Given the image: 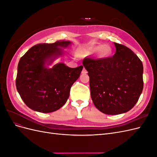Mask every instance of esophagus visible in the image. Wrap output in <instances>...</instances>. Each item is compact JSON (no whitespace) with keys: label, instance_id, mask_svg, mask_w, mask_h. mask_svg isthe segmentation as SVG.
Returning a JSON list of instances; mask_svg holds the SVG:
<instances>
[{"label":"esophagus","instance_id":"obj_1","mask_svg":"<svg viewBox=\"0 0 157 157\" xmlns=\"http://www.w3.org/2000/svg\"><path fill=\"white\" fill-rule=\"evenodd\" d=\"M88 72H87V71H86V69H85L84 67L83 68V69H82V73H84V74H86V73H87Z\"/></svg>","mask_w":157,"mask_h":157}]
</instances>
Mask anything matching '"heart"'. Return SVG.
I'll return each mask as SVG.
<instances>
[{
    "instance_id": "b5f03b06",
    "label": "heart",
    "mask_w": 157,
    "mask_h": 157,
    "mask_svg": "<svg viewBox=\"0 0 157 157\" xmlns=\"http://www.w3.org/2000/svg\"><path fill=\"white\" fill-rule=\"evenodd\" d=\"M100 58H107L109 56H111L112 53V49L109 46L105 45H98L92 46L90 49V54L97 53Z\"/></svg>"
}]
</instances>
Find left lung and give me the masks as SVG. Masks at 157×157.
<instances>
[{
    "instance_id": "left-lung-1",
    "label": "left lung",
    "mask_w": 157,
    "mask_h": 157,
    "mask_svg": "<svg viewBox=\"0 0 157 157\" xmlns=\"http://www.w3.org/2000/svg\"><path fill=\"white\" fill-rule=\"evenodd\" d=\"M113 57L84 58L82 64L90 77L94 105L106 115L129 111L143 91L144 67L140 59L128 47L114 42Z\"/></svg>"
}]
</instances>
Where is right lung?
<instances>
[{
	"mask_svg": "<svg viewBox=\"0 0 157 157\" xmlns=\"http://www.w3.org/2000/svg\"><path fill=\"white\" fill-rule=\"evenodd\" d=\"M70 41L58 40L52 44H36L28 50L19 61L16 88L22 100L32 110L52 113L67 101L70 89L80 77L83 66L67 67L63 63L50 65L63 54V49Z\"/></svg>",
	"mask_w": 157,
	"mask_h": 157,
	"instance_id": "right-lung-1",
	"label": "right lung"
}]
</instances>
